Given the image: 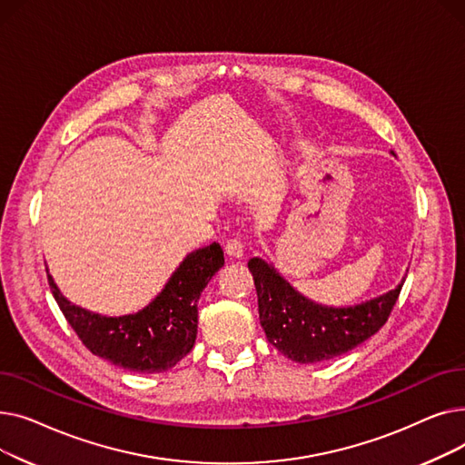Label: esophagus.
Wrapping results in <instances>:
<instances>
[{
  "label": "esophagus",
  "instance_id": "1",
  "mask_svg": "<svg viewBox=\"0 0 465 465\" xmlns=\"http://www.w3.org/2000/svg\"><path fill=\"white\" fill-rule=\"evenodd\" d=\"M226 254L232 258H242L245 256V245H242V241L239 237L228 239L226 242Z\"/></svg>",
  "mask_w": 465,
  "mask_h": 465
}]
</instances>
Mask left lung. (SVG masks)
Wrapping results in <instances>:
<instances>
[{
	"instance_id": "left-lung-1",
	"label": "left lung",
	"mask_w": 465,
	"mask_h": 465,
	"mask_svg": "<svg viewBox=\"0 0 465 465\" xmlns=\"http://www.w3.org/2000/svg\"><path fill=\"white\" fill-rule=\"evenodd\" d=\"M390 154L396 156L394 151ZM249 270L258 294L260 324L267 341L298 363L326 361L375 335L388 321L403 281L382 296L349 307H328L302 296L273 262L251 258Z\"/></svg>"
}]
</instances>
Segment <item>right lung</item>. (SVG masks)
Returning <instances> with one entry per match:
<instances>
[{
	"mask_svg": "<svg viewBox=\"0 0 465 465\" xmlns=\"http://www.w3.org/2000/svg\"><path fill=\"white\" fill-rule=\"evenodd\" d=\"M224 265L218 242L184 256L160 294L137 312L107 316L73 305L48 275L53 296L84 347L122 370L154 375L173 368L193 347L198 300Z\"/></svg>",
	"mask_w": 465,
	"mask_h": 465,
	"instance_id": "obj_1",
	"label": "right lung"
}]
</instances>
